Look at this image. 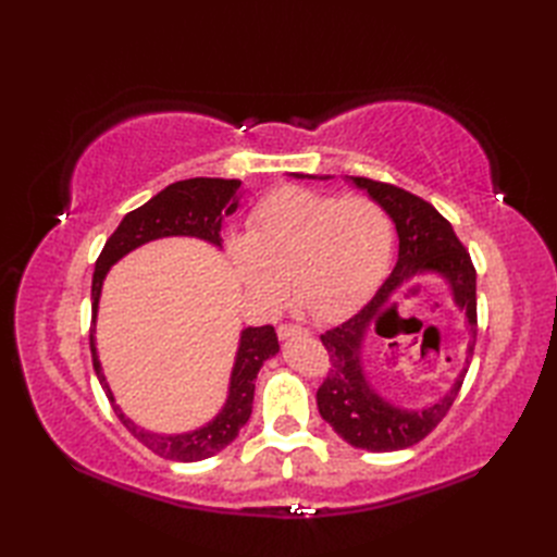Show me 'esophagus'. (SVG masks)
<instances>
[{
    "label": "esophagus",
    "instance_id": "esophagus-1",
    "mask_svg": "<svg viewBox=\"0 0 557 557\" xmlns=\"http://www.w3.org/2000/svg\"><path fill=\"white\" fill-rule=\"evenodd\" d=\"M276 334H278V339H290V336H301V334H309V330L307 327H299V325H290V323H281L278 327H276Z\"/></svg>",
    "mask_w": 557,
    "mask_h": 557
}]
</instances>
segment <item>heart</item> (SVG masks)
<instances>
[{
	"instance_id": "b5f03b06",
	"label": "heart",
	"mask_w": 557,
	"mask_h": 557,
	"mask_svg": "<svg viewBox=\"0 0 557 557\" xmlns=\"http://www.w3.org/2000/svg\"><path fill=\"white\" fill-rule=\"evenodd\" d=\"M393 250V221L376 199L283 185L252 207L232 264L267 307L293 295L318 320L360 309L381 283Z\"/></svg>"
}]
</instances>
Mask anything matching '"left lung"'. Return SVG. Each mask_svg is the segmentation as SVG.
<instances>
[{
    "label": "left lung",
    "instance_id": "8db88e82",
    "mask_svg": "<svg viewBox=\"0 0 557 557\" xmlns=\"http://www.w3.org/2000/svg\"><path fill=\"white\" fill-rule=\"evenodd\" d=\"M350 181L372 195V199H376L391 213L399 237V258L393 274L385 278L376 295L356 315L327 330L325 334H320V342H323L330 356V372L315 393L318 411L350 446L372 453L401 450L425 440L442 423L460 393L467 369L442 401L418 411L397 409L379 397L364 379V334L372 327V323L379 325L385 311L397 309L395 293L399 285L425 272H436L448 281L455 305L462 307L467 313L471 332L467 356L469 362L479 332L476 269L465 244L455 237L450 223L430 201L383 181H372L364 176H350Z\"/></svg>",
    "mask_w": 557,
    "mask_h": 557
}]
</instances>
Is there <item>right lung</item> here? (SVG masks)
<instances>
[{
	"label": "right lung",
	"mask_w": 557,
	"mask_h": 557,
	"mask_svg": "<svg viewBox=\"0 0 557 557\" xmlns=\"http://www.w3.org/2000/svg\"><path fill=\"white\" fill-rule=\"evenodd\" d=\"M242 181L234 178H188L176 181L166 185L162 193L153 199H148L144 207L129 211L117 230L107 239L102 252L95 262L92 274V325H90V352H92V367L95 374L102 383L104 393L111 401L115 416L121 423L139 440L146 448L153 450L164 460L176 462H197L223 450L227 444L237 440L239 430L248 423L252 411V395H256V379L260 367L267 358L278 352V339L272 325L262 327H246L242 332L237 362L232 369L230 381V397L223 411L218 413L209 425L199 428L195 432L162 436L144 432L132 423L129 418L117 407L111 387L102 374V367L97 360L95 348V318H97V301L102 293V283L113 262L121 260L125 252L134 250L137 246L153 242L160 237H197L207 239L215 246H221V223L223 213L230 215L239 205V190Z\"/></svg>",
	"instance_id": "add662e5"
}]
</instances>
